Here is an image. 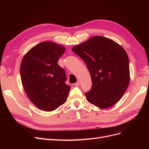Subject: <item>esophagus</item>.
I'll return each mask as SVG.
<instances>
[{
    "mask_svg": "<svg viewBox=\"0 0 149 149\" xmlns=\"http://www.w3.org/2000/svg\"><path fill=\"white\" fill-rule=\"evenodd\" d=\"M74 85L75 86H79L80 85V81H78L77 82H76L75 83H74Z\"/></svg>",
    "mask_w": 149,
    "mask_h": 149,
    "instance_id": "esophagus-1",
    "label": "esophagus"
}]
</instances>
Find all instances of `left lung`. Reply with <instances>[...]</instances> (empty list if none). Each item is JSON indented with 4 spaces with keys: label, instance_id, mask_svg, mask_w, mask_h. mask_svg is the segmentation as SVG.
Listing matches in <instances>:
<instances>
[{
    "label": "left lung",
    "instance_id": "left-lung-1",
    "mask_svg": "<svg viewBox=\"0 0 149 149\" xmlns=\"http://www.w3.org/2000/svg\"><path fill=\"white\" fill-rule=\"evenodd\" d=\"M72 51L84 60L91 76V89L85 93L87 100L101 109L116 104L126 91L130 80L126 51L111 39L94 36L75 46Z\"/></svg>",
    "mask_w": 149,
    "mask_h": 149
}]
</instances>
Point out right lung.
Wrapping results in <instances>:
<instances>
[{
	"label": "right lung",
	"mask_w": 149,
	"mask_h": 149,
	"mask_svg": "<svg viewBox=\"0 0 149 149\" xmlns=\"http://www.w3.org/2000/svg\"><path fill=\"white\" fill-rule=\"evenodd\" d=\"M65 51L64 46L43 42L31 48L20 65L21 80L27 96L37 108L52 111L63 104L70 87L65 83L64 69L58 60Z\"/></svg>",
	"instance_id": "obj_1"
}]
</instances>
